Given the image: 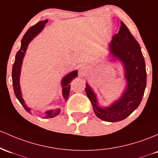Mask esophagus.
<instances>
[{"instance_id": "obj_1", "label": "esophagus", "mask_w": 158, "mask_h": 158, "mask_svg": "<svg viewBox=\"0 0 158 158\" xmlns=\"http://www.w3.org/2000/svg\"><path fill=\"white\" fill-rule=\"evenodd\" d=\"M88 70V66L85 64H82L80 66H79V72L82 75H84L85 74V73L87 72Z\"/></svg>"}]
</instances>
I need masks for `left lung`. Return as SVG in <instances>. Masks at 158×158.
Listing matches in <instances>:
<instances>
[{"label":"left lung","mask_w":158,"mask_h":158,"mask_svg":"<svg viewBox=\"0 0 158 158\" xmlns=\"http://www.w3.org/2000/svg\"><path fill=\"white\" fill-rule=\"evenodd\" d=\"M110 51L124 64L127 87L122 97L110 107L101 108L91 88L86 85L85 92L99 118L116 122L128 117L140 104L146 87V70L139 44L127 27L121 22L118 33L112 37Z\"/></svg>","instance_id":"left-lung-1"}]
</instances>
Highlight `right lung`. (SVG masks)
<instances>
[{"instance_id": "add662e5", "label": "right lung", "mask_w": 158, "mask_h": 158, "mask_svg": "<svg viewBox=\"0 0 158 158\" xmlns=\"http://www.w3.org/2000/svg\"><path fill=\"white\" fill-rule=\"evenodd\" d=\"M48 22V20L45 21H41L39 22L38 23L34 25L32 27H31L27 31V32L25 33V34L24 35V37L22 39V45H21L20 49L19 50L18 52H17L16 55H15V62L13 64V70H12V79H13V90H14V93L15 97L19 100V101L20 102L21 104L22 105V106L25 108V110L27 112H30V109L27 108L26 106V105L24 103V100L22 99V94H21V90H20V86H19V76H20V71H21V66H22V60H23L24 55H25V52L27 49V45L28 43L30 42L31 40L33 39L36 35L40 32L43 27L45 26V24ZM78 72L76 70L73 71V72L70 73L68 75L66 76L63 79H62V87H63V96L65 100H67L68 98L69 94H70V82L73 79H74L77 76ZM60 113V110H50L46 112V118H53L55 116L58 115Z\"/></svg>"}]
</instances>
